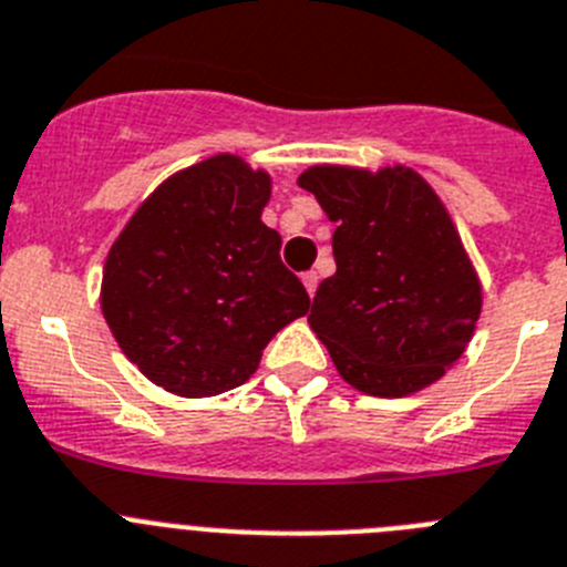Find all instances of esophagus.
I'll return each instance as SVG.
<instances>
[{
  "label": "esophagus",
  "mask_w": 567,
  "mask_h": 567,
  "mask_svg": "<svg viewBox=\"0 0 567 567\" xmlns=\"http://www.w3.org/2000/svg\"><path fill=\"white\" fill-rule=\"evenodd\" d=\"M302 285H305V290H308V293H317V285H319V277H317V270H308V274H302Z\"/></svg>",
  "instance_id": "1"
}]
</instances>
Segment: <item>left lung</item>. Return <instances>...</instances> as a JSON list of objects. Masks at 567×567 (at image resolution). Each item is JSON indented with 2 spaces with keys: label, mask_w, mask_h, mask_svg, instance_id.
Returning a JSON list of instances; mask_svg holds the SVG:
<instances>
[{
  "label": "left lung",
  "mask_w": 567,
  "mask_h": 567,
  "mask_svg": "<svg viewBox=\"0 0 567 567\" xmlns=\"http://www.w3.org/2000/svg\"><path fill=\"white\" fill-rule=\"evenodd\" d=\"M337 223V274L308 313L339 377L371 396L433 385L465 353L482 285L436 190L405 165H313L299 176Z\"/></svg>",
  "instance_id": "1"
}]
</instances>
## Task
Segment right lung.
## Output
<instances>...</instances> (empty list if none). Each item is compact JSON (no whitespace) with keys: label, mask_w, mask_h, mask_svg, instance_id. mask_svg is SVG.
I'll use <instances>...</instances> for the list:
<instances>
[{"label":"right lung","mask_w":567,"mask_h":567,"mask_svg":"<svg viewBox=\"0 0 567 567\" xmlns=\"http://www.w3.org/2000/svg\"><path fill=\"white\" fill-rule=\"evenodd\" d=\"M270 176L216 154L167 176L127 219L102 270L113 339L154 385L216 396L259 368L265 344L311 308L262 223Z\"/></svg>","instance_id":"1"}]
</instances>
